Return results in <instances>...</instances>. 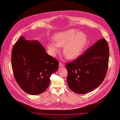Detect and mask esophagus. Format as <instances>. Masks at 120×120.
I'll use <instances>...</instances> for the list:
<instances>
[{
	"label": "esophagus",
	"instance_id": "1",
	"mask_svg": "<svg viewBox=\"0 0 120 120\" xmlns=\"http://www.w3.org/2000/svg\"><path fill=\"white\" fill-rule=\"evenodd\" d=\"M64 64H63L61 62H60L59 63V67L60 68H64Z\"/></svg>",
	"mask_w": 120,
	"mask_h": 120
}]
</instances>
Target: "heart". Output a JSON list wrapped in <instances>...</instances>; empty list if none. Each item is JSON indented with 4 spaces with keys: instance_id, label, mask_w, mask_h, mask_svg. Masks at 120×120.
Instances as JSON below:
<instances>
[{
    "instance_id": "b5f03b06",
    "label": "heart",
    "mask_w": 120,
    "mask_h": 120,
    "mask_svg": "<svg viewBox=\"0 0 120 120\" xmlns=\"http://www.w3.org/2000/svg\"><path fill=\"white\" fill-rule=\"evenodd\" d=\"M53 39L54 42H51L48 45L50 53L54 56L59 52L60 47H64L63 53L69 60L79 56L88 41L85 34L73 29L59 32L54 35Z\"/></svg>"
}]
</instances>
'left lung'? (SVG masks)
Masks as SVG:
<instances>
[{
  "mask_svg": "<svg viewBox=\"0 0 120 120\" xmlns=\"http://www.w3.org/2000/svg\"><path fill=\"white\" fill-rule=\"evenodd\" d=\"M109 48L106 40L97 41L83 54L66 64L69 88L78 94L94 90L103 81L107 72Z\"/></svg>",
  "mask_w": 120,
  "mask_h": 120,
  "instance_id": "obj_1",
  "label": "left lung"
}]
</instances>
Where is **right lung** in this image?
I'll use <instances>...</instances> for the list:
<instances>
[{"label":"right lung","instance_id":"1","mask_svg":"<svg viewBox=\"0 0 120 120\" xmlns=\"http://www.w3.org/2000/svg\"><path fill=\"white\" fill-rule=\"evenodd\" d=\"M12 68L20 88L30 95H38L48 87L59 62L47 53L37 41H28L21 36L13 47Z\"/></svg>","mask_w":120,"mask_h":120}]
</instances>
